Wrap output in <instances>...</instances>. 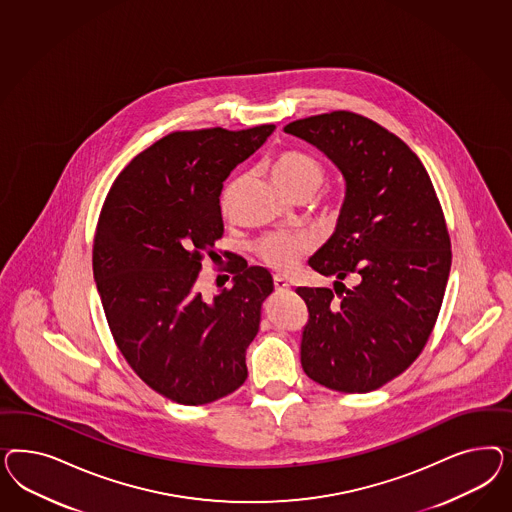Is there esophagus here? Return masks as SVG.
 <instances>
[{
    "label": "esophagus",
    "instance_id": "34e87169",
    "mask_svg": "<svg viewBox=\"0 0 512 512\" xmlns=\"http://www.w3.org/2000/svg\"><path fill=\"white\" fill-rule=\"evenodd\" d=\"M274 287H276V291H287V289H289V281L285 278H281V276H276V278H274Z\"/></svg>",
    "mask_w": 512,
    "mask_h": 512
}]
</instances>
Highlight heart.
Masks as SVG:
<instances>
[{"label": "heart", "mask_w": 512, "mask_h": 512, "mask_svg": "<svg viewBox=\"0 0 512 512\" xmlns=\"http://www.w3.org/2000/svg\"><path fill=\"white\" fill-rule=\"evenodd\" d=\"M272 176L287 193L300 189L315 191L325 180V167L313 155L285 150L272 159ZM227 204V199L223 206ZM311 249V238L300 233L266 234L257 242V253L264 263L289 270Z\"/></svg>", "instance_id": "obj_1"}]
</instances>
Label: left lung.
<instances>
[{"mask_svg": "<svg viewBox=\"0 0 512 512\" xmlns=\"http://www.w3.org/2000/svg\"><path fill=\"white\" fill-rule=\"evenodd\" d=\"M283 129L345 178L336 231L308 261L341 291L296 289L310 311L302 368L323 387L370 392L405 372L434 330L452 259L445 216L417 154L370 118L336 110ZM351 273L359 285L347 290Z\"/></svg>", "mask_w": 512, "mask_h": 512, "instance_id": "left-lung-1", "label": "left lung"}]
</instances>
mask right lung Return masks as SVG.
<instances>
[{"label": "right lung", "instance_id": "right-lung-1", "mask_svg": "<svg viewBox=\"0 0 512 512\" xmlns=\"http://www.w3.org/2000/svg\"><path fill=\"white\" fill-rule=\"evenodd\" d=\"M274 129L171 133L118 174L103 204L93 278L112 338L133 372L172 402H216L248 377L270 272L234 257L231 289L204 298L195 283L223 236V182Z\"/></svg>", "mask_w": 512, "mask_h": 512}]
</instances>
